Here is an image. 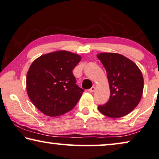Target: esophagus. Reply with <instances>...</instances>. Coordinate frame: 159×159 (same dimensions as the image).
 I'll use <instances>...</instances> for the list:
<instances>
[{"label":"esophagus","mask_w":159,"mask_h":159,"mask_svg":"<svg viewBox=\"0 0 159 159\" xmlns=\"http://www.w3.org/2000/svg\"><path fill=\"white\" fill-rule=\"evenodd\" d=\"M94 90H95V87L93 86V87H91L90 89H89V91L90 92V93H92V92L94 91Z\"/></svg>","instance_id":"esophagus-1"}]
</instances>
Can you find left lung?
<instances>
[{
	"label": "left lung",
	"instance_id": "left-lung-1",
	"mask_svg": "<svg viewBox=\"0 0 159 159\" xmlns=\"http://www.w3.org/2000/svg\"><path fill=\"white\" fill-rule=\"evenodd\" d=\"M107 73L111 95L103 105L98 106L102 114L120 118L134 109L143 90V78L138 66L122 55L103 53L97 55Z\"/></svg>",
	"mask_w": 159,
	"mask_h": 159
}]
</instances>
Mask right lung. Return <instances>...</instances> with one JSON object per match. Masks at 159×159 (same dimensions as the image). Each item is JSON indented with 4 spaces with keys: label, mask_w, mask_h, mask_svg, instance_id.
<instances>
[{
    "label": "right lung",
    "mask_w": 159,
    "mask_h": 159,
    "mask_svg": "<svg viewBox=\"0 0 159 159\" xmlns=\"http://www.w3.org/2000/svg\"><path fill=\"white\" fill-rule=\"evenodd\" d=\"M80 56L66 51L40 56L30 66L26 76L28 95L45 115L55 117L72 110L84 90L76 84L72 70Z\"/></svg>",
    "instance_id": "1"
}]
</instances>
